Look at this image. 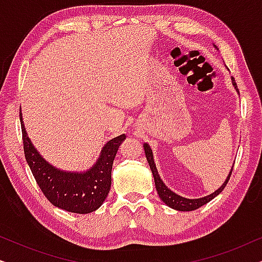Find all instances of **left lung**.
<instances>
[{
    "label": "left lung",
    "mask_w": 262,
    "mask_h": 262,
    "mask_svg": "<svg viewBox=\"0 0 262 262\" xmlns=\"http://www.w3.org/2000/svg\"><path fill=\"white\" fill-rule=\"evenodd\" d=\"M213 46L218 50L216 45H213ZM231 82H232V85H234L235 89H236V92L238 93L237 85H236V82L234 80V77H231ZM238 94H239V93H238ZM143 146H144L145 156H146V160H148L150 169H151V171H152L154 180H155L156 191H157V193H159L161 200H162V202L166 204V205L169 206L170 209H174V210H178V211H193V210L199 209L200 206L205 205V204L211 202V200H212L213 198H216V196L220 194L222 191H223L225 185L228 184L229 179H230V175L232 173V167H234V166L231 167L230 171H229V175L227 177V179H225L223 185H222L218 189H216V191H214L213 193H211V194L206 195V196H203V198H198V199L184 198V196H181V195L177 194V193H174L173 191H171V189H169L166 185H164L162 179L160 178L159 171H157L155 161H154V155H152L151 148H150V145L148 144V143H144Z\"/></svg>",
    "instance_id": "obj_1"
}]
</instances>
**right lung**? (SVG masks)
I'll use <instances>...</instances> for the list:
<instances>
[{"mask_svg": "<svg viewBox=\"0 0 262 262\" xmlns=\"http://www.w3.org/2000/svg\"><path fill=\"white\" fill-rule=\"evenodd\" d=\"M25 157L41 192L52 205L68 212L91 213L98 210L108 195L112 184V166L125 135L111 139L103 146L96 162L85 171H66L50 164L31 139L20 112Z\"/></svg>", "mask_w": 262, "mask_h": 262, "instance_id": "obj_1", "label": "right lung"}]
</instances>
